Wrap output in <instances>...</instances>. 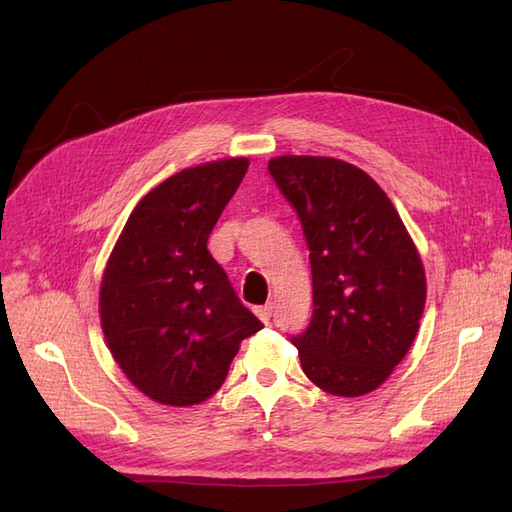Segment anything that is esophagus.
Masks as SVG:
<instances>
[{"mask_svg": "<svg viewBox=\"0 0 512 512\" xmlns=\"http://www.w3.org/2000/svg\"><path fill=\"white\" fill-rule=\"evenodd\" d=\"M254 312H256V316H258L262 322H269L271 316H273V305H271V303H265V305H260V307H254Z\"/></svg>", "mask_w": 512, "mask_h": 512, "instance_id": "1", "label": "esophagus"}]
</instances>
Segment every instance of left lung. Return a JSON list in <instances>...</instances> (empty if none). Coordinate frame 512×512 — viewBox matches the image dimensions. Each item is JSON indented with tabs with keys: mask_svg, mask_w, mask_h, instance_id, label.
Here are the masks:
<instances>
[{
	"mask_svg": "<svg viewBox=\"0 0 512 512\" xmlns=\"http://www.w3.org/2000/svg\"><path fill=\"white\" fill-rule=\"evenodd\" d=\"M269 173L309 247L314 312L290 337L322 391L359 397L391 376L421 324V256L380 185L344 160L282 156Z\"/></svg>",
	"mask_w": 512,
	"mask_h": 512,
	"instance_id": "obj_1",
	"label": "left lung"
}]
</instances>
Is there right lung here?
Returning a JSON list of instances; mask_svg holds the SVG:
<instances>
[{
    "label": "right lung",
    "mask_w": 512,
    "mask_h": 512,
    "mask_svg": "<svg viewBox=\"0 0 512 512\" xmlns=\"http://www.w3.org/2000/svg\"><path fill=\"white\" fill-rule=\"evenodd\" d=\"M247 158L207 162L141 198L106 262L100 320L123 374L166 406L209 399L245 337L262 329L207 250Z\"/></svg>",
    "instance_id": "add662e5"
}]
</instances>
